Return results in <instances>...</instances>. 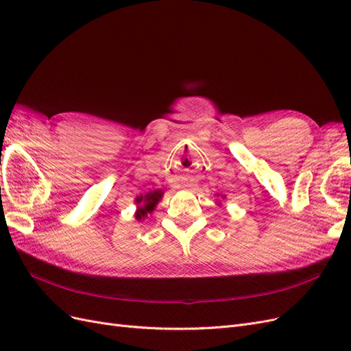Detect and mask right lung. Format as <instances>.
Returning <instances> with one entry per match:
<instances>
[{
  "mask_svg": "<svg viewBox=\"0 0 351 351\" xmlns=\"http://www.w3.org/2000/svg\"><path fill=\"white\" fill-rule=\"evenodd\" d=\"M161 197H162V190H154V192H149L146 196L137 197L136 202H137V204H142V206H139V209H137L136 218L142 219L145 215L151 214Z\"/></svg>",
  "mask_w": 351,
  "mask_h": 351,
  "instance_id": "right-lung-1",
  "label": "right lung"
}]
</instances>
